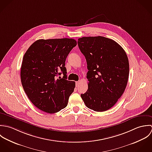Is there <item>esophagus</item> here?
Wrapping results in <instances>:
<instances>
[{
  "mask_svg": "<svg viewBox=\"0 0 152 152\" xmlns=\"http://www.w3.org/2000/svg\"><path fill=\"white\" fill-rule=\"evenodd\" d=\"M79 83H80L79 82H76V87H78V86H79Z\"/></svg>",
  "mask_w": 152,
  "mask_h": 152,
  "instance_id": "34e87169",
  "label": "esophagus"
}]
</instances>
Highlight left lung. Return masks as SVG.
I'll return each instance as SVG.
<instances>
[{
    "mask_svg": "<svg viewBox=\"0 0 152 152\" xmlns=\"http://www.w3.org/2000/svg\"><path fill=\"white\" fill-rule=\"evenodd\" d=\"M88 64V89L81 94L86 106L96 112L112 107L127 86L129 63L121 46L103 37H83L77 42Z\"/></svg>",
    "mask_w": 152,
    "mask_h": 152,
    "instance_id": "8db88e82",
    "label": "left lung"
}]
</instances>
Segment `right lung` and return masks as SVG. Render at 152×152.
<instances>
[{"mask_svg":"<svg viewBox=\"0 0 152 152\" xmlns=\"http://www.w3.org/2000/svg\"><path fill=\"white\" fill-rule=\"evenodd\" d=\"M76 45L73 39H39L24 55L20 70L22 85L31 102L39 109L55 113L67 106L75 82L66 80L65 61ZM61 73L63 78L59 76Z\"/></svg>","mask_w":152,"mask_h":152,"instance_id":"add662e5","label":"right lung"}]
</instances>
